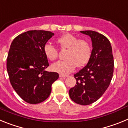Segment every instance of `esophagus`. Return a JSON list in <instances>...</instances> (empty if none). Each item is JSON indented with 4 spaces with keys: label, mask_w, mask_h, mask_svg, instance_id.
Here are the masks:
<instances>
[{
    "label": "esophagus",
    "mask_w": 128,
    "mask_h": 128,
    "mask_svg": "<svg viewBox=\"0 0 128 128\" xmlns=\"http://www.w3.org/2000/svg\"><path fill=\"white\" fill-rule=\"evenodd\" d=\"M68 77L67 75H63V74H60V78H65Z\"/></svg>",
    "instance_id": "34e87169"
}]
</instances>
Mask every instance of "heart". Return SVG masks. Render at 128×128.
Listing matches in <instances>:
<instances>
[{"label": "heart", "mask_w": 128, "mask_h": 128, "mask_svg": "<svg viewBox=\"0 0 128 128\" xmlns=\"http://www.w3.org/2000/svg\"><path fill=\"white\" fill-rule=\"evenodd\" d=\"M62 48H67L65 60H60L52 65L53 71L62 74H67L77 67L86 65L91 55V47L84 40H79L71 34H65L57 40ZM46 57L50 60H56L58 55L57 48L50 44H46L44 47Z\"/></svg>", "instance_id": "b5f03b06"}]
</instances>
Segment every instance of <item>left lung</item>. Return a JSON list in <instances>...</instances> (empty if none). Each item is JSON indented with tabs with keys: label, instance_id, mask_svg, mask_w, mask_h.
I'll return each instance as SVG.
<instances>
[{
	"label": "left lung",
	"instance_id": "left-lung-1",
	"mask_svg": "<svg viewBox=\"0 0 128 128\" xmlns=\"http://www.w3.org/2000/svg\"><path fill=\"white\" fill-rule=\"evenodd\" d=\"M92 42L87 65L74 74L75 86L70 89V99L76 103L88 105L98 100L109 86L114 74V60L109 40L94 30H82Z\"/></svg>",
	"mask_w": 128,
	"mask_h": 128
}]
</instances>
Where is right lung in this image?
<instances>
[{
  "mask_svg": "<svg viewBox=\"0 0 128 128\" xmlns=\"http://www.w3.org/2000/svg\"><path fill=\"white\" fill-rule=\"evenodd\" d=\"M50 31L29 30L13 40L7 58V70L13 89L24 101L38 104L47 99L57 72L45 70L49 66L44 47L54 36Z\"/></svg>",
  "mask_w": 128,
  "mask_h": 128,
  "instance_id": "add662e5",
  "label": "right lung"
}]
</instances>
